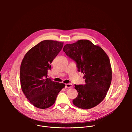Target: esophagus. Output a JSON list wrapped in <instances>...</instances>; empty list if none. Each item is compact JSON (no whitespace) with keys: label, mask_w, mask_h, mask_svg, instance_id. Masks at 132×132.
<instances>
[{"label":"esophagus","mask_w":132,"mask_h":132,"mask_svg":"<svg viewBox=\"0 0 132 132\" xmlns=\"http://www.w3.org/2000/svg\"><path fill=\"white\" fill-rule=\"evenodd\" d=\"M72 87L71 84H67L65 85V88H71Z\"/></svg>","instance_id":"1"}]
</instances>
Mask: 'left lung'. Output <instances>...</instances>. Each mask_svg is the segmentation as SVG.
Segmentation results:
<instances>
[{
  "label": "left lung",
  "mask_w": 132,
  "mask_h": 132,
  "mask_svg": "<svg viewBox=\"0 0 132 132\" xmlns=\"http://www.w3.org/2000/svg\"><path fill=\"white\" fill-rule=\"evenodd\" d=\"M63 51L77 63L78 71L84 74V85H75L78 92L73 104L82 109H90L105 98L112 80L110 59L99 45L87 40L67 44Z\"/></svg>",
  "instance_id": "8db88e82"
}]
</instances>
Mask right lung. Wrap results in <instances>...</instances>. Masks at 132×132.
Instances as JSON below:
<instances>
[{"mask_svg": "<svg viewBox=\"0 0 132 132\" xmlns=\"http://www.w3.org/2000/svg\"><path fill=\"white\" fill-rule=\"evenodd\" d=\"M63 42L44 40L29 50L23 59L20 71L21 89L34 106L45 109L53 105L64 84L47 78L51 64L61 51Z\"/></svg>", "mask_w": 132, "mask_h": 132, "instance_id": "1", "label": "right lung"}]
</instances>
